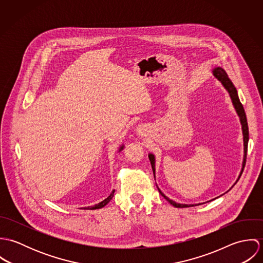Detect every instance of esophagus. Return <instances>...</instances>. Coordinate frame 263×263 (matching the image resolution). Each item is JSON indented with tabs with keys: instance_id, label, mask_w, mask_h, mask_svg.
Instances as JSON below:
<instances>
[{
	"instance_id": "34e87169",
	"label": "esophagus",
	"mask_w": 263,
	"mask_h": 263,
	"mask_svg": "<svg viewBox=\"0 0 263 263\" xmlns=\"http://www.w3.org/2000/svg\"><path fill=\"white\" fill-rule=\"evenodd\" d=\"M146 130H147V126H145V125H141V126L138 128V132L141 133V134H142V133H145Z\"/></svg>"
}]
</instances>
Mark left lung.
Here are the masks:
<instances>
[{
  "mask_svg": "<svg viewBox=\"0 0 263 263\" xmlns=\"http://www.w3.org/2000/svg\"><path fill=\"white\" fill-rule=\"evenodd\" d=\"M213 75L215 78H217L221 83L222 85L224 86L226 90L228 91L230 97H231V100H232V103L234 105V108L236 109V112L238 114L239 118H240V122H241V125H242V133H243V142H244V157H243V163H242V169H241V172H240V175L237 179V181L239 180L242 172H243V169H244V166H245V163H246V155H247V147H248V141H249V130H248V123H247V118H246V114L244 111V108H243V105L241 104L240 100H239V97H238V93H237V90L235 88V86L233 85L232 81L229 79V77L227 75V73L225 72L224 69H222L221 67H217L213 70ZM149 159H150L151 165H152V169H153V173H154V177H155V173H156V168H155V156L154 154L150 153L149 154ZM236 181V182H237ZM159 192L161 193V195L166 199L168 200L173 206L175 208H190V206H194V205H199L201 203H196V204H183V203H178V202H175L174 200L168 198L161 190L160 188L158 187ZM223 195V194H222ZM216 199V198H214ZM212 199V200H214ZM211 201V200H210Z\"/></svg>",
  "mask_w": 263,
  "mask_h": 263,
  "instance_id": "8db88e82",
  "label": "left lung"
}]
</instances>
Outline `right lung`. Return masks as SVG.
Instances as JSON below:
<instances>
[{"mask_svg":"<svg viewBox=\"0 0 263 263\" xmlns=\"http://www.w3.org/2000/svg\"><path fill=\"white\" fill-rule=\"evenodd\" d=\"M123 148H124V146H123V145H121V146H120V148H119V150H118V152L123 150ZM114 191H115V190H112V192L110 193V195H109L108 197H106L104 200H102L101 202H99V203H97V204H95V205H93V206L81 208V210H98V209H102L103 206H105V205H106V204H107V203L112 199Z\"/></svg>","mask_w":263,"mask_h":263,"instance_id":"right-lung-1","label":"right lung"}]
</instances>
